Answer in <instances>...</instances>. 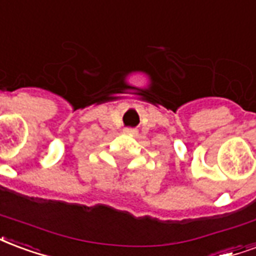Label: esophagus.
I'll return each instance as SVG.
<instances>
[{"mask_svg": "<svg viewBox=\"0 0 256 256\" xmlns=\"http://www.w3.org/2000/svg\"><path fill=\"white\" fill-rule=\"evenodd\" d=\"M124 133L130 134V136H134V134H137V132H136L134 128H124Z\"/></svg>", "mask_w": 256, "mask_h": 256, "instance_id": "34e87169", "label": "esophagus"}]
</instances>
